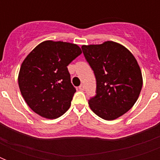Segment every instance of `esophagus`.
<instances>
[{
	"instance_id": "esophagus-1",
	"label": "esophagus",
	"mask_w": 160,
	"mask_h": 160,
	"mask_svg": "<svg viewBox=\"0 0 160 160\" xmlns=\"http://www.w3.org/2000/svg\"><path fill=\"white\" fill-rule=\"evenodd\" d=\"M79 89H80V90H85V85H80V86H79Z\"/></svg>"
}]
</instances>
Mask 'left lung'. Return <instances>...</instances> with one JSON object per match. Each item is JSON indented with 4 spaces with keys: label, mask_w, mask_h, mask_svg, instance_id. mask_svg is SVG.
<instances>
[{
    "label": "left lung",
    "mask_w": 160,
    "mask_h": 160,
    "mask_svg": "<svg viewBox=\"0 0 160 160\" xmlns=\"http://www.w3.org/2000/svg\"><path fill=\"white\" fill-rule=\"evenodd\" d=\"M81 49L96 80V95L89 100L90 109L106 120L119 118L131 109L141 91L143 79L136 59L114 41Z\"/></svg>",
    "instance_id": "1"
}]
</instances>
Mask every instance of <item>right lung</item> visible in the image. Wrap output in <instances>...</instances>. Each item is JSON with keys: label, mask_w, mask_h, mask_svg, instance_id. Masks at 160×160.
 Returning <instances> with one entry per match:
<instances>
[{"label": "right lung", "mask_w": 160, "mask_h": 160, "mask_svg": "<svg viewBox=\"0 0 160 160\" xmlns=\"http://www.w3.org/2000/svg\"><path fill=\"white\" fill-rule=\"evenodd\" d=\"M81 53L75 44L46 41L26 56L18 83L24 100L34 112L56 119L69 109L76 90L67 66Z\"/></svg>", "instance_id": "add662e5"}]
</instances>
